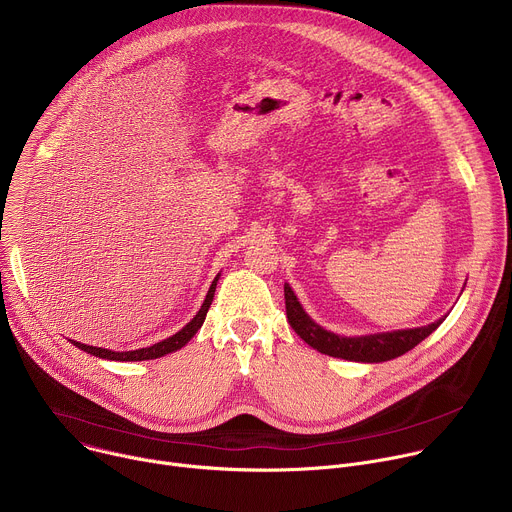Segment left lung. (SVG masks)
Listing matches in <instances>:
<instances>
[{
    "instance_id": "obj_1",
    "label": "left lung",
    "mask_w": 512,
    "mask_h": 512,
    "mask_svg": "<svg viewBox=\"0 0 512 512\" xmlns=\"http://www.w3.org/2000/svg\"><path fill=\"white\" fill-rule=\"evenodd\" d=\"M285 294V314L296 330V334L316 348L322 354L354 360V362H385L391 358H397L411 348H415L421 340H425L437 326H440L444 318L437 322H431L421 328H407V330H395V332H381V334H369V336H338L330 330H324L320 324H316L298 302L294 289L289 283L283 285Z\"/></svg>"
}]
</instances>
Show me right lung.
<instances>
[{"mask_svg":"<svg viewBox=\"0 0 512 512\" xmlns=\"http://www.w3.org/2000/svg\"><path fill=\"white\" fill-rule=\"evenodd\" d=\"M216 281H218V275L214 277V281L210 283V289L208 294L204 298V304L200 306L198 314L180 330L176 332L174 336L162 340V342H156L154 346H148V348H137V350H125V352H115V350H107V348H97V346H89V344H81L77 340H72V344H75L77 348L85 350L87 354H93V356H99V358H107V360H119V362H131V360H152V358H160L164 354H170V352H176L180 350L184 344L190 342V338L200 330V326L204 324V318H206V312L214 300V289H216Z\"/></svg>","mask_w":512,"mask_h":512,"instance_id":"add662e5","label":"right lung"}]
</instances>
